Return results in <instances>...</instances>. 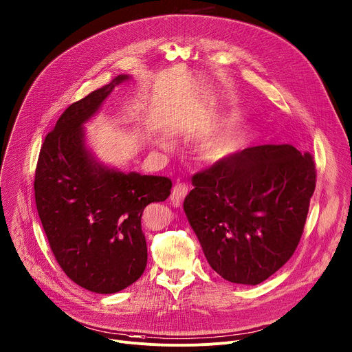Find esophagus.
I'll use <instances>...</instances> for the list:
<instances>
[{
  "instance_id": "34e87169",
  "label": "esophagus",
  "mask_w": 352,
  "mask_h": 352,
  "mask_svg": "<svg viewBox=\"0 0 352 352\" xmlns=\"http://www.w3.org/2000/svg\"><path fill=\"white\" fill-rule=\"evenodd\" d=\"M188 191H190V188H188V185H186L185 182H177L174 185L173 192H171V204H173V206H175V208L181 206L182 201L186 197V194H188Z\"/></svg>"
}]
</instances>
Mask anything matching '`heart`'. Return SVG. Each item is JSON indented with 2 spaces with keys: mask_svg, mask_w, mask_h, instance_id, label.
<instances>
[{
  "mask_svg": "<svg viewBox=\"0 0 352 352\" xmlns=\"http://www.w3.org/2000/svg\"><path fill=\"white\" fill-rule=\"evenodd\" d=\"M245 127L243 124L232 119L214 130H210L199 144L202 158L208 161H221L235 153L243 142Z\"/></svg>",
  "mask_w": 352,
  "mask_h": 352,
  "instance_id": "heart-1",
  "label": "heart"
}]
</instances>
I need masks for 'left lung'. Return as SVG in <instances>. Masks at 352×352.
Instances as JSON below:
<instances>
[{
	"mask_svg": "<svg viewBox=\"0 0 352 352\" xmlns=\"http://www.w3.org/2000/svg\"><path fill=\"white\" fill-rule=\"evenodd\" d=\"M316 178L311 154L290 144L246 148L195 174L184 210L209 266L249 286L276 273L300 242Z\"/></svg>",
	"mask_w": 352,
	"mask_h": 352,
	"instance_id": "left-lung-1",
	"label": "left lung"
}]
</instances>
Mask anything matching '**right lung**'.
<instances>
[{
	"mask_svg": "<svg viewBox=\"0 0 352 352\" xmlns=\"http://www.w3.org/2000/svg\"><path fill=\"white\" fill-rule=\"evenodd\" d=\"M129 78L119 75L70 104L45 137L35 171L38 215L55 259L72 282L100 294L120 292L143 274L144 208L166 201L173 186L167 177L104 166L86 147L83 124Z\"/></svg>",
	"mask_w": 352,
	"mask_h": 352,
	"instance_id": "right-lung-1",
	"label": "right lung"
}]
</instances>
